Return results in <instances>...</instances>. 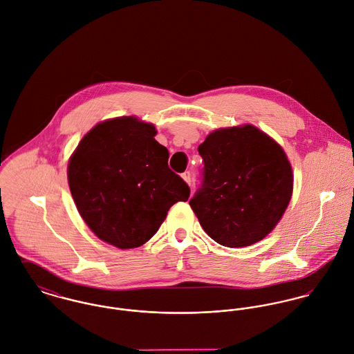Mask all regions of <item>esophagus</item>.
Returning a JSON list of instances; mask_svg holds the SVG:
<instances>
[{
	"instance_id": "esophagus-1",
	"label": "esophagus",
	"mask_w": 354,
	"mask_h": 354,
	"mask_svg": "<svg viewBox=\"0 0 354 354\" xmlns=\"http://www.w3.org/2000/svg\"><path fill=\"white\" fill-rule=\"evenodd\" d=\"M182 178H183V180H185L186 183L190 185V182H192V174H190V171L183 172V174H182Z\"/></svg>"
}]
</instances>
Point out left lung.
Masks as SVG:
<instances>
[{
	"instance_id": "obj_1",
	"label": "left lung",
	"mask_w": 354,
	"mask_h": 354,
	"mask_svg": "<svg viewBox=\"0 0 354 354\" xmlns=\"http://www.w3.org/2000/svg\"><path fill=\"white\" fill-rule=\"evenodd\" d=\"M202 185L190 199L203 231L225 247L251 245L281 220L293 190L290 162L252 124L218 129L198 147Z\"/></svg>"
}]
</instances>
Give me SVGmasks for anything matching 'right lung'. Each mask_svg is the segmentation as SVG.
<instances>
[{
    "instance_id": "1",
    "label": "right lung",
    "mask_w": 354,
    "mask_h": 354,
    "mask_svg": "<svg viewBox=\"0 0 354 354\" xmlns=\"http://www.w3.org/2000/svg\"><path fill=\"white\" fill-rule=\"evenodd\" d=\"M156 129L133 117L96 124L80 141L68 182L82 220L103 241L134 248L155 235L190 187L168 167V149Z\"/></svg>"
}]
</instances>
